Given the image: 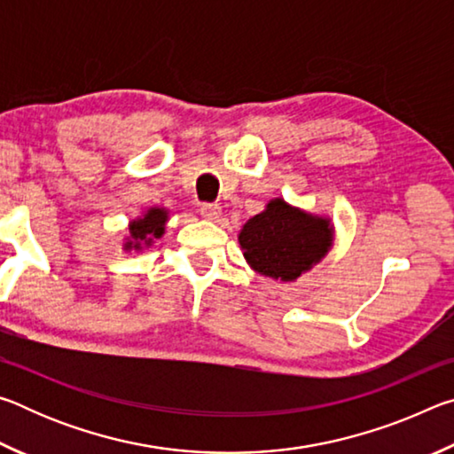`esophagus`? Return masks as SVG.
Returning a JSON list of instances; mask_svg holds the SVG:
<instances>
[{"mask_svg": "<svg viewBox=\"0 0 454 454\" xmlns=\"http://www.w3.org/2000/svg\"><path fill=\"white\" fill-rule=\"evenodd\" d=\"M200 214H202L206 220L216 222L222 216V208L218 204H202L200 206Z\"/></svg>", "mask_w": 454, "mask_h": 454, "instance_id": "1", "label": "esophagus"}]
</instances>
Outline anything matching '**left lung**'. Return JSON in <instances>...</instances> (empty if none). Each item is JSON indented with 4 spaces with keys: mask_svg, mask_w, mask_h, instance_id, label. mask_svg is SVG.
Masks as SVG:
<instances>
[{
    "mask_svg": "<svg viewBox=\"0 0 454 454\" xmlns=\"http://www.w3.org/2000/svg\"><path fill=\"white\" fill-rule=\"evenodd\" d=\"M238 244L246 264L260 276L296 282L333 250L334 224L326 214L302 210L278 196L240 228Z\"/></svg>",
    "mask_w": 454,
    "mask_h": 454,
    "instance_id": "8db88e82",
    "label": "left lung"
}]
</instances>
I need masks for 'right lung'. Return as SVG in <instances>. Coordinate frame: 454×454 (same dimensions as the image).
<instances>
[{
    "mask_svg": "<svg viewBox=\"0 0 454 454\" xmlns=\"http://www.w3.org/2000/svg\"><path fill=\"white\" fill-rule=\"evenodd\" d=\"M170 220V210L164 206H150L140 216L128 222V234L121 240L124 252H144L166 234V224Z\"/></svg>",
    "mask_w": 454,
    "mask_h": 454,
    "instance_id": "obj_1",
    "label": "right lung"
}]
</instances>
